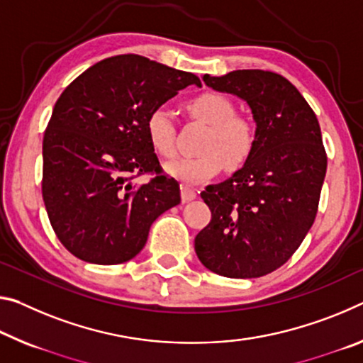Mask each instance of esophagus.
<instances>
[{
    "instance_id": "obj_1",
    "label": "esophagus",
    "mask_w": 363,
    "mask_h": 363,
    "mask_svg": "<svg viewBox=\"0 0 363 363\" xmlns=\"http://www.w3.org/2000/svg\"><path fill=\"white\" fill-rule=\"evenodd\" d=\"M181 197L182 202H191V200L197 197V192H195V189L189 186H181Z\"/></svg>"
}]
</instances>
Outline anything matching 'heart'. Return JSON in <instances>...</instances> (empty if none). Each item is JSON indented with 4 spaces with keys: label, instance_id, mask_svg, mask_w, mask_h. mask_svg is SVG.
<instances>
[{
    "label": "heart",
    "instance_id": "heart-1",
    "mask_svg": "<svg viewBox=\"0 0 363 363\" xmlns=\"http://www.w3.org/2000/svg\"><path fill=\"white\" fill-rule=\"evenodd\" d=\"M194 119L210 125L200 157L179 158L166 164V172L187 184H200L228 168H240L255 147V125L235 114L231 99L216 91H203L186 105ZM145 132L155 152L163 158L176 155V129L164 108H155L145 118Z\"/></svg>",
    "mask_w": 363,
    "mask_h": 363
}]
</instances>
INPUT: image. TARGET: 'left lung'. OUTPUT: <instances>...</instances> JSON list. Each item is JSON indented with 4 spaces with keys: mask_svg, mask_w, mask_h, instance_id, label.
I'll return each instance as SVG.
<instances>
[{
    "mask_svg": "<svg viewBox=\"0 0 363 363\" xmlns=\"http://www.w3.org/2000/svg\"><path fill=\"white\" fill-rule=\"evenodd\" d=\"M203 82L242 99L257 129L242 168L200 194L211 220L195 238V254L216 274L260 278L289 260L315 221L328 163L318 119L276 72L205 74Z\"/></svg>",
    "mask_w": 363,
    "mask_h": 363,
    "instance_id": "8db88e82",
    "label": "left lung"
}]
</instances>
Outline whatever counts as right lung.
<instances>
[{
	"label": "right lung",
	"instance_id": "add662e5",
	"mask_svg": "<svg viewBox=\"0 0 363 363\" xmlns=\"http://www.w3.org/2000/svg\"><path fill=\"white\" fill-rule=\"evenodd\" d=\"M202 85L139 55L96 62L62 91L43 137V202L57 239L80 260L134 258L153 221L181 203L179 184L163 174L145 118L187 85ZM152 179L135 184V175Z\"/></svg>",
	"mask_w": 363,
	"mask_h": 363
}]
</instances>
